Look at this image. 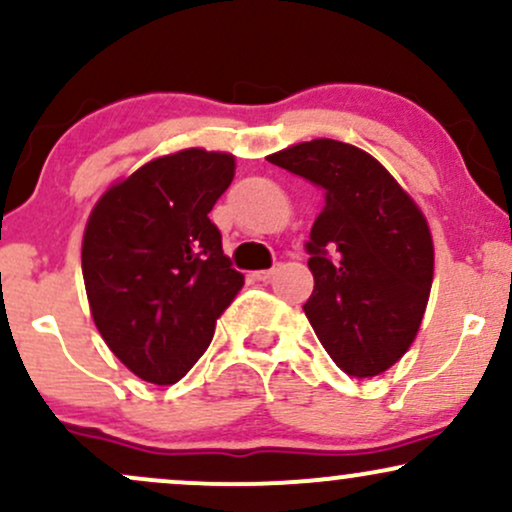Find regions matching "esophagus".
Here are the masks:
<instances>
[{
  "mask_svg": "<svg viewBox=\"0 0 512 512\" xmlns=\"http://www.w3.org/2000/svg\"><path fill=\"white\" fill-rule=\"evenodd\" d=\"M279 269H281V264H274L272 269H260V272H255L252 276H255L257 281H269L276 272H279Z\"/></svg>",
  "mask_w": 512,
  "mask_h": 512,
  "instance_id": "34e87169",
  "label": "esophagus"
}]
</instances>
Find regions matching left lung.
Listing matches in <instances>:
<instances>
[{"mask_svg":"<svg viewBox=\"0 0 512 512\" xmlns=\"http://www.w3.org/2000/svg\"><path fill=\"white\" fill-rule=\"evenodd\" d=\"M269 163L322 192L305 243L315 289L303 305L344 373L370 378L402 358L419 332L433 281V240L407 192L366 151L313 139Z\"/></svg>","mask_w":512,"mask_h":512,"instance_id":"8db88e82","label":"left lung"}]
</instances>
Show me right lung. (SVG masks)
<instances>
[{
	"mask_svg": "<svg viewBox=\"0 0 512 512\" xmlns=\"http://www.w3.org/2000/svg\"><path fill=\"white\" fill-rule=\"evenodd\" d=\"M233 173L231 154L161 156L110 187L86 223L81 272L93 322L146 383H178L243 286L209 219Z\"/></svg>",
	"mask_w": 512,
	"mask_h": 512,
	"instance_id": "add662e5",
	"label": "right lung"
}]
</instances>
